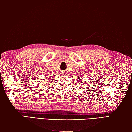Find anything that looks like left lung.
I'll use <instances>...</instances> for the list:
<instances>
[{"label":"left lung","instance_id":"8db88e82","mask_svg":"<svg viewBox=\"0 0 132 132\" xmlns=\"http://www.w3.org/2000/svg\"><path fill=\"white\" fill-rule=\"evenodd\" d=\"M77 80H78V83H79V82H80V83H83V82H81V80H82V79H80V77H79V76H78V78H77ZM80 81V82H79V81Z\"/></svg>","mask_w":132,"mask_h":132}]
</instances>
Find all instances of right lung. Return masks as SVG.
I'll return each mask as SVG.
<instances>
[{
  "mask_svg": "<svg viewBox=\"0 0 132 132\" xmlns=\"http://www.w3.org/2000/svg\"><path fill=\"white\" fill-rule=\"evenodd\" d=\"M48 78V77H46V79H45V80H49V79H50V78ZM48 79H49L48 80ZM46 81H48V80H46Z\"/></svg>",
  "mask_w": 132,
  "mask_h": 132,
  "instance_id": "1",
  "label": "right lung"
}]
</instances>
